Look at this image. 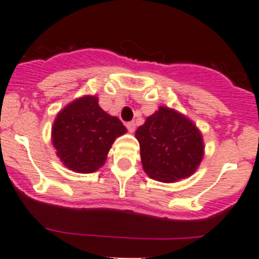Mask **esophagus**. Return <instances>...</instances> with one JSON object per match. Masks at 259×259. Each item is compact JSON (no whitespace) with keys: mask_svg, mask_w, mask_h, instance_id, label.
Instances as JSON below:
<instances>
[{"mask_svg":"<svg viewBox=\"0 0 259 259\" xmlns=\"http://www.w3.org/2000/svg\"><path fill=\"white\" fill-rule=\"evenodd\" d=\"M126 129L129 130V133H134L135 132V122L134 121L126 122Z\"/></svg>","mask_w":259,"mask_h":259,"instance_id":"34e87169","label":"esophagus"}]
</instances>
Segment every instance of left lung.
Segmentation results:
<instances>
[{
    "label": "left lung",
    "mask_w": 259,
    "mask_h": 259,
    "mask_svg": "<svg viewBox=\"0 0 259 259\" xmlns=\"http://www.w3.org/2000/svg\"><path fill=\"white\" fill-rule=\"evenodd\" d=\"M135 137L140 144L141 164L151 179L175 182L195 172L203 156L201 133L186 116L160 107Z\"/></svg>",
    "instance_id": "left-lung-1"
}]
</instances>
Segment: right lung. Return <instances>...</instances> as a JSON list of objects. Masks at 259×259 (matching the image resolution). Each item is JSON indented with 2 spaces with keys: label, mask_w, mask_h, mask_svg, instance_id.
<instances>
[{
  "label": "right lung",
  "mask_w": 259,
  "mask_h": 259,
  "mask_svg": "<svg viewBox=\"0 0 259 259\" xmlns=\"http://www.w3.org/2000/svg\"><path fill=\"white\" fill-rule=\"evenodd\" d=\"M124 133L122 122L105 113L97 97L88 95L59 111L52 127V143L68 168L89 174L104 164L114 140Z\"/></svg>",
  "instance_id": "add662e5"
}]
</instances>
